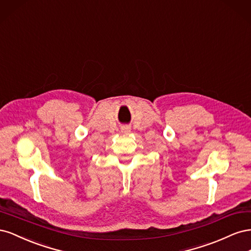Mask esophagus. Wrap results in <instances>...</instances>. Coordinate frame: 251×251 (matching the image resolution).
<instances>
[{
    "label": "esophagus",
    "mask_w": 251,
    "mask_h": 251,
    "mask_svg": "<svg viewBox=\"0 0 251 251\" xmlns=\"http://www.w3.org/2000/svg\"><path fill=\"white\" fill-rule=\"evenodd\" d=\"M121 132H123L124 134H127L131 132V127L130 126H124L123 128H121Z\"/></svg>",
    "instance_id": "1"
}]
</instances>
